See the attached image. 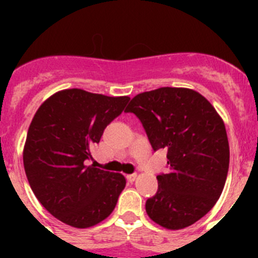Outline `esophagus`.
Wrapping results in <instances>:
<instances>
[{
    "mask_svg": "<svg viewBox=\"0 0 258 258\" xmlns=\"http://www.w3.org/2000/svg\"><path fill=\"white\" fill-rule=\"evenodd\" d=\"M126 179L127 182H134L137 179V174L136 173H132V174H127L126 175Z\"/></svg>",
    "mask_w": 258,
    "mask_h": 258,
    "instance_id": "1",
    "label": "esophagus"
}]
</instances>
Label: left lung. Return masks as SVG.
<instances>
[{"instance_id": "1", "label": "left lung", "mask_w": 258, "mask_h": 258, "mask_svg": "<svg viewBox=\"0 0 258 258\" xmlns=\"http://www.w3.org/2000/svg\"><path fill=\"white\" fill-rule=\"evenodd\" d=\"M140 118L154 151L166 150L169 172L146 202L154 222L169 230L204 217L222 194L230 150L222 118L206 98L186 88L136 95L125 109Z\"/></svg>"}]
</instances>
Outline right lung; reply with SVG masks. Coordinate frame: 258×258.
Returning a JSON list of instances; mask_svg holds the SVG:
<instances>
[{
  "instance_id": "obj_1",
  "label": "right lung",
  "mask_w": 258,
  "mask_h": 258,
  "mask_svg": "<svg viewBox=\"0 0 258 258\" xmlns=\"http://www.w3.org/2000/svg\"><path fill=\"white\" fill-rule=\"evenodd\" d=\"M129 99L67 89L46 99L33 116L23 151L24 170L38 202L61 222L86 229L115 209L126 184L124 175L88 166L85 160Z\"/></svg>"
}]
</instances>
